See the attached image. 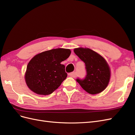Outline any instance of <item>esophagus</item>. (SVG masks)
Masks as SVG:
<instances>
[{
  "instance_id": "esophagus-1",
  "label": "esophagus",
  "mask_w": 135,
  "mask_h": 135,
  "mask_svg": "<svg viewBox=\"0 0 135 135\" xmlns=\"http://www.w3.org/2000/svg\"><path fill=\"white\" fill-rule=\"evenodd\" d=\"M68 75H69V76H71V77H73V78L75 77V74L74 72H72V73H69Z\"/></svg>"
}]
</instances>
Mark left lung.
I'll return each instance as SVG.
<instances>
[{
	"label": "left lung",
	"mask_w": 135,
	"mask_h": 135,
	"mask_svg": "<svg viewBox=\"0 0 135 135\" xmlns=\"http://www.w3.org/2000/svg\"><path fill=\"white\" fill-rule=\"evenodd\" d=\"M75 54L85 63L87 75L84 79L76 81L82 88L91 95L103 92L110 79V69L107 61L97 52L87 48H77Z\"/></svg>",
	"instance_id": "8db88e82"
}]
</instances>
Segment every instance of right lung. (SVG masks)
Wrapping results in <instances>:
<instances>
[{
    "label": "right lung",
    "mask_w": 135,
    "mask_h": 135,
    "mask_svg": "<svg viewBox=\"0 0 135 135\" xmlns=\"http://www.w3.org/2000/svg\"><path fill=\"white\" fill-rule=\"evenodd\" d=\"M70 54L69 49L60 48L34 56L27 64L25 74L28 88L41 95H50L55 91L66 78L65 65L61 62Z\"/></svg>",
    "instance_id": "right-lung-1"
}]
</instances>
